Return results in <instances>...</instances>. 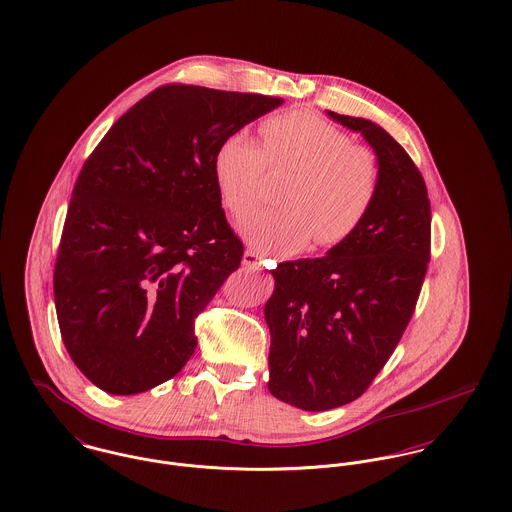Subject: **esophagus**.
<instances>
[{
	"label": "esophagus",
	"instance_id": "obj_1",
	"mask_svg": "<svg viewBox=\"0 0 512 512\" xmlns=\"http://www.w3.org/2000/svg\"><path fill=\"white\" fill-rule=\"evenodd\" d=\"M263 259H265V255H261L259 251H253V249H247V251L243 253V265H247V267L253 269V271H259V269H261Z\"/></svg>",
	"mask_w": 512,
	"mask_h": 512
}]
</instances>
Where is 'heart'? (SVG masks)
<instances>
[{
  "label": "heart",
  "mask_w": 512,
  "mask_h": 512,
  "mask_svg": "<svg viewBox=\"0 0 512 512\" xmlns=\"http://www.w3.org/2000/svg\"><path fill=\"white\" fill-rule=\"evenodd\" d=\"M259 134L261 146L249 134L234 132L214 154L218 193L236 218L261 206L267 171L292 173L280 191L284 206L241 224L249 245L294 253L314 237L317 245L333 247L354 236L380 193L382 171L376 154L306 111L267 118Z\"/></svg>",
  "instance_id": "b5f03b06"
}]
</instances>
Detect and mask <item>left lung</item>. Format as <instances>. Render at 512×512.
I'll return each mask as SVG.
<instances>
[{"label":"left lung","mask_w":512,"mask_h":512,"mask_svg":"<svg viewBox=\"0 0 512 512\" xmlns=\"http://www.w3.org/2000/svg\"><path fill=\"white\" fill-rule=\"evenodd\" d=\"M329 117L366 138L382 183L354 236L325 257L271 271L269 390L304 411L341 407L370 388L413 317L431 261V200L415 161L372 120Z\"/></svg>","instance_id":"8db88e82"}]
</instances>
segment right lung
<instances>
[{"mask_svg": "<svg viewBox=\"0 0 512 512\" xmlns=\"http://www.w3.org/2000/svg\"><path fill=\"white\" fill-rule=\"evenodd\" d=\"M282 103L167 83L85 159L58 245L54 304L66 351L97 388L152 390L195 353V319L243 259L214 154Z\"/></svg>", "mask_w": 512, "mask_h": 512, "instance_id": "obj_1", "label": "right lung"}]
</instances>
